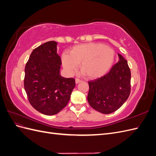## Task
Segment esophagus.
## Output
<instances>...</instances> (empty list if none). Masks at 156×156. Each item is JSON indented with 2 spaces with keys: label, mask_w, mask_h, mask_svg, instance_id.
I'll list each match as a JSON object with an SVG mask.
<instances>
[{
  "label": "esophagus",
  "mask_w": 156,
  "mask_h": 156,
  "mask_svg": "<svg viewBox=\"0 0 156 156\" xmlns=\"http://www.w3.org/2000/svg\"><path fill=\"white\" fill-rule=\"evenodd\" d=\"M81 82H82V81H81V80H80L79 79H75V83H76V84H78V83H81Z\"/></svg>",
  "instance_id": "1"
}]
</instances>
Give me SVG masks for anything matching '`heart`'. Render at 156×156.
Returning <instances> with one entry per match:
<instances>
[{"mask_svg":"<svg viewBox=\"0 0 156 156\" xmlns=\"http://www.w3.org/2000/svg\"><path fill=\"white\" fill-rule=\"evenodd\" d=\"M116 54L112 48L100 43H88L75 45L69 54L62 55L64 68L69 72L80 69L88 79H97L104 75L115 62Z\"/></svg>","mask_w":156,"mask_h":156,"instance_id":"heart-1","label":"heart"}]
</instances>
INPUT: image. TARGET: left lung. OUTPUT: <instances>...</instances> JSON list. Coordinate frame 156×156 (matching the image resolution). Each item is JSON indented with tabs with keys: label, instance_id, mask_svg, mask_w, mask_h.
<instances>
[{
	"label": "left lung",
	"instance_id": "1",
	"mask_svg": "<svg viewBox=\"0 0 156 156\" xmlns=\"http://www.w3.org/2000/svg\"><path fill=\"white\" fill-rule=\"evenodd\" d=\"M119 60L104 76L90 81L88 101L94 109L110 114L124 104L131 92V72L127 61L118 54Z\"/></svg>",
	"mask_w": 156,
	"mask_h": 156
}]
</instances>
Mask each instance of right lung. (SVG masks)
Segmentation results:
<instances>
[{"label": "right lung", "instance_id": "1", "mask_svg": "<svg viewBox=\"0 0 156 156\" xmlns=\"http://www.w3.org/2000/svg\"><path fill=\"white\" fill-rule=\"evenodd\" d=\"M57 43L49 41L32 51L25 69L24 87L31 105L45 115L57 114L66 106L75 87L73 78L60 74Z\"/></svg>", "mask_w": 156, "mask_h": 156}]
</instances>
